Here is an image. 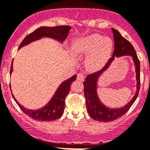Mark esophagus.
Returning <instances> with one entry per match:
<instances>
[{
    "label": "esophagus",
    "mask_w": 150,
    "mask_h": 150,
    "mask_svg": "<svg viewBox=\"0 0 150 150\" xmlns=\"http://www.w3.org/2000/svg\"><path fill=\"white\" fill-rule=\"evenodd\" d=\"M77 79L80 81H83L85 79V76L83 73H78V76H77Z\"/></svg>",
    "instance_id": "34e87169"
}]
</instances>
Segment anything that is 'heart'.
<instances>
[{
	"label": "heart",
	"mask_w": 150,
	"mask_h": 150,
	"mask_svg": "<svg viewBox=\"0 0 150 150\" xmlns=\"http://www.w3.org/2000/svg\"><path fill=\"white\" fill-rule=\"evenodd\" d=\"M70 51L75 57L88 55L86 65L90 70H99L103 67L111 57L113 42L108 37L97 34L78 38L73 41Z\"/></svg>",
	"instance_id": "1"
}]
</instances>
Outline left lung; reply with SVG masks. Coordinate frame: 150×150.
Returning a JSON list of instances; mask_svg holds the SVG:
<instances>
[{
    "mask_svg": "<svg viewBox=\"0 0 150 150\" xmlns=\"http://www.w3.org/2000/svg\"><path fill=\"white\" fill-rule=\"evenodd\" d=\"M114 40V50L112 57L110 58L107 64L98 72L88 75L84 81V95L87 111L90 116L94 120L103 122L113 121L121 117L131 108L137 98L140 88V62L137 55L136 51L132 44L121 35L120 33L115 29H111ZM129 55L132 56L136 68L137 91L135 95L129 103L120 109H110L101 103L97 95V81L100 75L109 67L115 57Z\"/></svg>",
    "mask_w": 150,
    "mask_h": 150,
    "instance_id": "obj_1",
    "label": "left lung"
}]
</instances>
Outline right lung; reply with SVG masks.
<instances>
[{
  "instance_id": "1",
  "label": "right lung",
  "mask_w": 150,
  "mask_h": 150,
  "mask_svg": "<svg viewBox=\"0 0 150 150\" xmlns=\"http://www.w3.org/2000/svg\"><path fill=\"white\" fill-rule=\"evenodd\" d=\"M70 29L71 27L70 26H54V27L41 26L24 38V39L20 44L18 50L21 49L22 47L26 46L31 42L40 39L42 37L52 38V39H56V40L62 43L63 41L67 38ZM12 64L13 62L11 63V66L10 75L13 72ZM76 78L77 75H75L69 79L64 80L57 88L50 101L45 106L39 110L34 111V110L27 109V108H24L23 105H21V104L18 103L16 99L14 98L13 95V98L16 102V103L18 104L19 108L22 110V111L26 113L28 116L31 117V119L42 121L56 120V119L60 118L63 112H64L65 98L70 92L71 83L76 80Z\"/></svg>"
}]
</instances>
